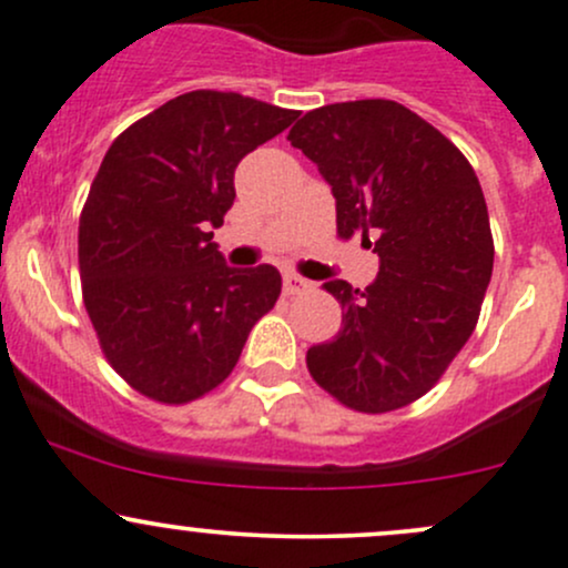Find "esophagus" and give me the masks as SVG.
Here are the masks:
<instances>
[{"mask_svg": "<svg viewBox=\"0 0 568 568\" xmlns=\"http://www.w3.org/2000/svg\"><path fill=\"white\" fill-rule=\"evenodd\" d=\"M307 288H310V283L304 277H300V274H296V272H285L283 274V291L288 296L302 294V291H307Z\"/></svg>", "mask_w": 568, "mask_h": 568, "instance_id": "34e87169", "label": "esophagus"}]
</instances>
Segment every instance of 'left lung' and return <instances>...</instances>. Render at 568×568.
I'll list each match as a JSON object with an SVG mask.
<instances>
[{"label":"left lung","mask_w":568,"mask_h":568,"mask_svg":"<svg viewBox=\"0 0 568 568\" xmlns=\"http://www.w3.org/2000/svg\"><path fill=\"white\" fill-rule=\"evenodd\" d=\"M288 141L329 182L337 234H362L381 261L364 291L324 285L345 313L334 339L307 351L310 375L362 414L403 408L438 384L479 321L495 255L479 179L394 100L315 109Z\"/></svg>","instance_id":"obj_1"}]
</instances>
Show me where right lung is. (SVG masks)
<instances>
[{
  "mask_svg": "<svg viewBox=\"0 0 568 568\" xmlns=\"http://www.w3.org/2000/svg\"><path fill=\"white\" fill-rule=\"evenodd\" d=\"M300 111L195 89L130 124L100 163L79 223L83 304L111 367L158 403L223 384L277 302L274 266L234 268L212 242L239 160Z\"/></svg>",
  "mask_w": 568,
  "mask_h": 568,
  "instance_id": "1",
  "label": "right lung"
}]
</instances>
